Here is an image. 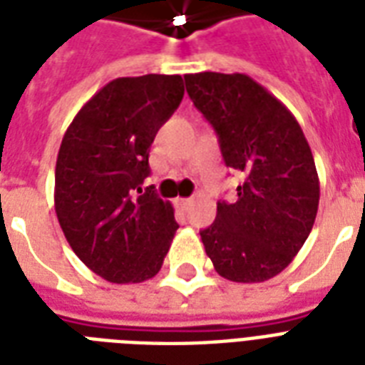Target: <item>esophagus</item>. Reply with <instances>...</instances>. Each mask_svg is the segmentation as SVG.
Returning <instances> with one entry per match:
<instances>
[{"instance_id": "esophagus-1", "label": "esophagus", "mask_w": 365, "mask_h": 365, "mask_svg": "<svg viewBox=\"0 0 365 365\" xmlns=\"http://www.w3.org/2000/svg\"><path fill=\"white\" fill-rule=\"evenodd\" d=\"M191 202H193L191 199H178V205L182 206L183 210H185V208H189V206H191Z\"/></svg>"}]
</instances>
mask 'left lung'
<instances>
[{
  "label": "left lung",
  "mask_w": 365,
  "mask_h": 365,
  "mask_svg": "<svg viewBox=\"0 0 365 365\" xmlns=\"http://www.w3.org/2000/svg\"><path fill=\"white\" fill-rule=\"evenodd\" d=\"M189 98L214 126L223 160L244 178L200 231L217 274L265 282L292 263L317 220L320 182L292 111L244 73H187Z\"/></svg>",
  "instance_id": "left-lung-1"
}]
</instances>
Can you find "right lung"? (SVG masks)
Listing matches in <instances>:
<instances>
[{
  "instance_id": "add662e5",
  "label": "right lung",
  "mask_w": 365,
  "mask_h": 365,
  "mask_svg": "<svg viewBox=\"0 0 365 365\" xmlns=\"http://www.w3.org/2000/svg\"><path fill=\"white\" fill-rule=\"evenodd\" d=\"M182 98V76L119 77L83 106L62 138L54 210L77 257L108 282L153 278L170 248L174 208L142 183L155 134Z\"/></svg>"
}]
</instances>
